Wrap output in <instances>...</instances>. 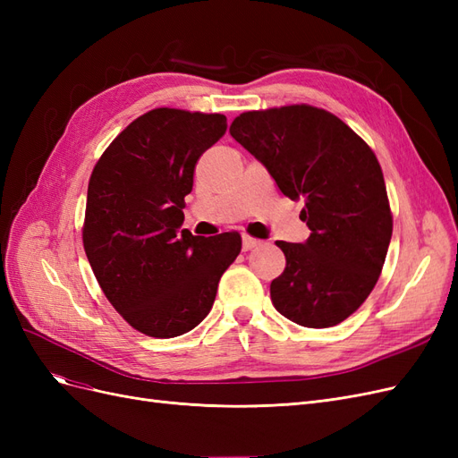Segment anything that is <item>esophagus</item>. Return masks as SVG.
Segmentation results:
<instances>
[{
    "instance_id": "esophagus-1",
    "label": "esophagus",
    "mask_w": 458,
    "mask_h": 458,
    "mask_svg": "<svg viewBox=\"0 0 458 458\" xmlns=\"http://www.w3.org/2000/svg\"><path fill=\"white\" fill-rule=\"evenodd\" d=\"M259 244H261V241L250 237V234H244V237H242V250H244V252L252 250V248H256V246H259Z\"/></svg>"
}]
</instances>
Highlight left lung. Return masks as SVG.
Instances as JSON below:
<instances>
[{"label":"left lung","instance_id":"8db88e82","mask_svg":"<svg viewBox=\"0 0 458 458\" xmlns=\"http://www.w3.org/2000/svg\"><path fill=\"white\" fill-rule=\"evenodd\" d=\"M229 133L266 165L284 197L306 200V242L276 241L286 258L271 283L275 310L296 325L345 321L372 293L394 217L382 168L348 123L311 105L248 110Z\"/></svg>","mask_w":458,"mask_h":458}]
</instances>
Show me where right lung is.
I'll return each instance as SVG.
<instances>
[{"label":"right lung","mask_w":458,"mask_h":458,"mask_svg":"<svg viewBox=\"0 0 458 458\" xmlns=\"http://www.w3.org/2000/svg\"><path fill=\"white\" fill-rule=\"evenodd\" d=\"M227 130L224 114L155 108L135 118L97 160L88 185L84 250L106 300L152 338H174L210 313L237 259V231L182 229L202 152Z\"/></svg>","instance_id":"add662e5"}]
</instances>
